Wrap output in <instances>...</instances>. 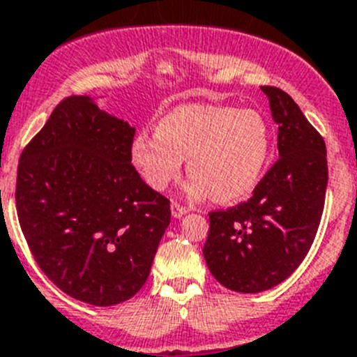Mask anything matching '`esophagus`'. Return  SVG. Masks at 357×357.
Instances as JSON below:
<instances>
[{"label": "esophagus", "instance_id": "esophagus-1", "mask_svg": "<svg viewBox=\"0 0 357 357\" xmlns=\"http://www.w3.org/2000/svg\"><path fill=\"white\" fill-rule=\"evenodd\" d=\"M185 213H188V209H185V207H182L181 204H176V202H172V216L173 218H182Z\"/></svg>", "mask_w": 357, "mask_h": 357}]
</instances>
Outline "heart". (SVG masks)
<instances>
[{
    "mask_svg": "<svg viewBox=\"0 0 357 357\" xmlns=\"http://www.w3.org/2000/svg\"><path fill=\"white\" fill-rule=\"evenodd\" d=\"M272 151V132L259 110L214 103L178 105L162 116L155 134L141 132L130 160L155 191L178 178L184 159L191 173L185 193L222 204L247 198L257 188Z\"/></svg>",
    "mask_w": 357,
    "mask_h": 357,
    "instance_id": "obj_1",
    "label": "heart"
}]
</instances>
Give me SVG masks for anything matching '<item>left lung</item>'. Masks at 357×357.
<instances>
[{
    "label": "left lung",
    "mask_w": 357,
    "mask_h": 357,
    "mask_svg": "<svg viewBox=\"0 0 357 357\" xmlns=\"http://www.w3.org/2000/svg\"><path fill=\"white\" fill-rule=\"evenodd\" d=\"M279 125V159L248 202L209 213L204 257L214 279L239 293L280 284L301 266L317 236L327 189V151L321 135L293 98L261 87Z\"/></svg>",
    "instance_id": "left-lung-1"
}]
</instances>
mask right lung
Returning <instances> with one entry per match:
<instances>
[{
  "mask_svg": "<svg viewBox=\"0 0 357 357\" xmlns=\"http://www.w3.org/2000/svg\"><path fill=\"white\" fill-rule=\"evenodd\" d=\"M135 128L89 96L62 100L21 153L19 225L66 295L116 305L143 288L172 220L130 160Z\"/></svg>",
  "mask_w": 357,
  "mask_h": 357,
  "instance_id": "obj_1",
  "label": "right lung"
}]
</instances>
